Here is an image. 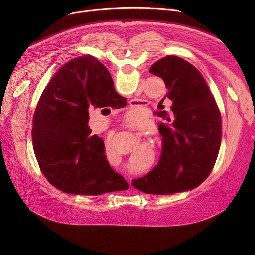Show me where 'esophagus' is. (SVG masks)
I'll list each match as a JSON object with an SVG mask.
<instances>
[{
  "mask_svg": "<svg viewBox=\"0 0 255 255\" xmlns=\"http://www.w3.org/2000/svg\"><path fill=\"white\" fill-rule=\"evenodd\" d=\"M129 126H130V127H131V128L133 129V130H134V129H135V125H133V124H130ZM126 179H127V181H128V183H129V185H131V178H130V177H127Z\"/></svg>",
  "mask_w": 255,
  "mask_h": 255,
  "instance_id": "esophagus-1",
  "label": "esophagus"
}]
</instances>
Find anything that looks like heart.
I'll return each mask as SVG.
<instances>
[{"mask_svg": "<svg viewBox=\"0 0 255 255\" xmlns=\"http://www.w3.org/2000/svg\"><path fill=\"white\" fill-rule=\"evenodd\" d=\"M135 117H136V115L132 112V113H130V114H129V116H128V120H129V121H133V120L135 119Z\"/></svg>", "mask_w": 255, "mask_h": 255, "instance_id": "b5f03b06", "label": "heart"}]
</instances>
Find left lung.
<instances>
[{"label":"left lung","instance_id":"8db88e82","mask_svg":"<svg viewBox=\"0 0 255 255\" xmlns=\"http://www.w3.org/2000/svg\"><path fill=\"white\" fill-rule=\"evenodd\" d=\"M150 72L161 77L171 102L160 112L162 150L158 164L132 186L149 194H172L196 188L210 175L221 142V115L203 75L189 62L166 56Z\"/></svg>","mask_w":255,"mask_h":255}]
</instances>
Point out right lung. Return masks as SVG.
Returning a JSON list of instances; mask_svg holds the SVG:
<instances>
[{
	"label": "right lung",
	"mask_w": 255,
	"mask_h": 255,
	"mask_svg": "<svg viewBox=\"0 0 255 255\" xmlns=\"http://www.w3.org/2000/svg\"><path fill=\"white\" fill-rule=\"evenodd\" d=\"M119 96L109 70L90 55L60 67L42 92L33 119V146L40 169L59 190L100 195L128 188L88 125L90 109Z\"/></svg>",
	"instance_id": "1"
}]
</instances>
